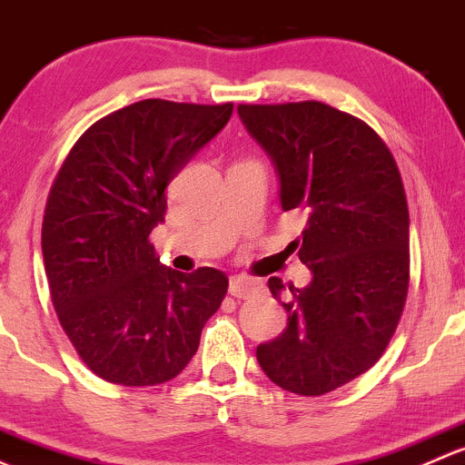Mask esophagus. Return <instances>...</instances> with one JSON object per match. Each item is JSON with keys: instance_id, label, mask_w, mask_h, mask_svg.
<instances>
[{"instance_id": "esophagus-1", "label": "esophagus", "mask_w": 465, "mask_h": 465, "mask_svg": "<svg viewBox=\"0 0 465 465\" xmlns=\"http://www.w3.org/2000/svg\"><path fill=\"white\" fill-rule=\"evenodd\" d=\"M260 291V284L255 280H248V277H231V284H228V293L237 300H248Z\"/></svg>"}]
</instances>
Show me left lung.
Wrapping results in <instances>:
<instances>
[{
	"instance_id": "8db88e82",
	"label": "left lung",
	"mask_w": 465,
	"mask_h": 465,
	"mask_svg": "<svg viewBox=\"0 0 465 465\" xmlns=\"http://www.w3.org/2000/svg\"><path fill=\"white\" fill-rule=\"evenodd\" d=\"M239 118L271 154L282 210L309 222L300 260L313 272L289 284L286 329L257 347L282 390L322 396L365 374L399 327L410 286V213L390 147L361 118L318 103L239 104ZM280 298V277L268 280Z\"/></svg>"
}]
</instances>
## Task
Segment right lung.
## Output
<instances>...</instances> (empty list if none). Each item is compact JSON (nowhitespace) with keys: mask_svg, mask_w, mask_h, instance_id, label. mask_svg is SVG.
Instances as JSON below:
<instances>
[{"mask_svg":"<svg viewBox=\"0 0 465 465\" xmlns=\"http://www.w3.org/2000/svg\"><path fill=\"white\" fill-rule=\"evenodd\" d=\"M231 114L232 103L141 100L95 121L57 170L42 219L46 280L66 338L103 381L179 376L226 298V272L159 264L150 232L170 181Z\"/></svg>","mask_w":465,"mask_h":465,"instance_id":"right-lung-1","label":"right lung"}]
</instances>
